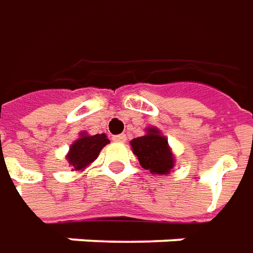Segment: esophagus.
<instances>
[{
  "instance_id": "esophagus-1",
  "label": "esophagus",
  "mask_w": 253,
  "mask_h": 253,
  "mask_svg": "<svg viewBox=\"0 0 253 253\" xmlns=\"http://www.w3.org/2000/svg\"><path fill=\"white\" fill-rule=\"evenodd\" d=\"M113 141H116V143H125L127 140L126 134H118V135H113V138H112Z\"/></svg>"
}]
</instances>
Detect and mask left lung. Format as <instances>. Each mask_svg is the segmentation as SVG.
<instances>
[{
    "instance_id": "obj_1",
    "label": "left lung",
    "mask_w": 253,
    "mask_h": 253,
    "mask_svg": "<svg viewBox=\"0 0 253 253\" xmlns=\"http://www.w3.org/2000/svg\"><path fill=\"white\" fill-rule=\"evenodd\" d=\"M130 144L144 169L165 175L173 168V157L168 147V140L157 128H148L147 134L131 140Z\"/></svg>"
}]
</instances>
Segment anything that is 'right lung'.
Returning a JSON list of instances; mask_svg holds the SVG:
<instances>
[{
    "label": "right lung",
    "mask_w": 253,
    "mask_h": 253,
    "mask_svg": "<svg viewBox=\"0 0 253 253\" xmlns=\"http://www.w3.org/2000/svg\"><path fill=\"white\" fill-rule=\"evenodd\" d=\"M108 143L109 140L106 134H83L70 148V153L67 155L68 164L74 169H83L88 164L96 160L100 150Z\"/></svg>",
    "instance_id": "1"
}]
</instances>
